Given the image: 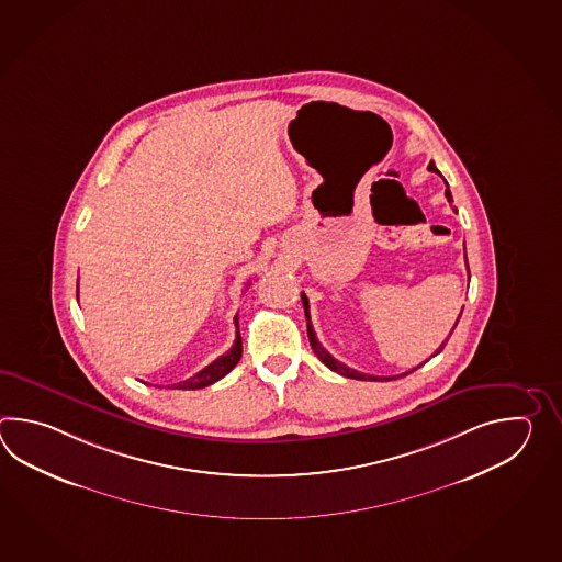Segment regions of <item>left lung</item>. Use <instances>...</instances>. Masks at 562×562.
Segmentation results:
<instances>
[{"mask_svg": "<svg viewBox=\"0 0 562 562\" xmlns=\"http://www.w3.org/2000/svg\"><path fill=\"white\" fill-rule=\"evenodd\" d=\"M431 172H438V168H436V165L434 162H430ZM440 175V172H438ZM446 199L452 203V192H450V189H446ZM468 276H470V269H468ZM301 301H303V310H305V317H307V335H310V344L311 349H313V353L317 356V358L322 359L323 363L329 368L331 371H337L339 375H344V378H351V380H366V382H392V380H397V378H404V375H407V373H412V371L418 370V368H422L424 363H419L418 368H414V370L406 371V373H400V375H390V378H385V375H370V373H361V371L351 370V368H347L346 363H341V361H337V359L325 349V347L317 341V337H315V331H313V325H311V315H310V299L305 297V293H301ZM464 310V307H462ZM462 315V313H460ZM458 322H460V317L456 319L454 327L458 325ZM454 331V329H452ZM448 341V339H446ZM446 341H443L442 346H440V349L434 353V356H438L440 351H442L443 346H446Z\"/></svg>", "mask_w": 562, "mask_h": 562, "instance_id": "obj_1", "label": "left lung"}]
</instances>
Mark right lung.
Listing matches in <instances>:
<instances>
[{"instance_id":"right-lung-1","label":"right lung","mask_w":562,"mask_h":562,"mask_svg":"<svg viewBox=\"0 0 562 562\" xmlns=\"http://www.w3.org/2000/svg\"><path fill=\"white\" fill-rule=\"evenodd\" d=\"M76 297H78V291H76ZM235 327H237V337H235V344L228 349L227 353L221 356V358H216L215 361L209 363L204 370L194 373L187 382L175 383L177 390H201V387H206V385H213V383L218 382L221 378H225L228 371L233 370V368L239 363L240 356H243L239 315H235Z\"/></svg>"}]
</instances>
